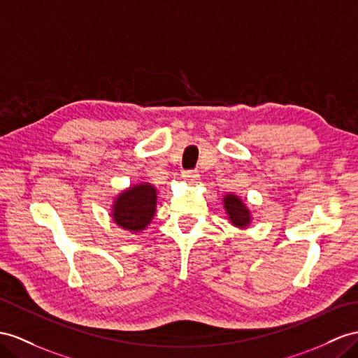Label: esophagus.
Returning <instances> with one entry per match:
<instances>
[{"label": "esophagus", "mask_w": 358, "mask_h": 358, "mask_svg": "<svg viewBox=\"0 0 358 358\" xmlns=\"http://www.w3.org/2000/svg\"><path fill=\"white\" fill-rule=\"evenodd\" d=\"M181 178L189 182V185H196L199 180V173L198 171H185L181 173Z\"/></svg>", "instance_id": "1"}]
</instances>
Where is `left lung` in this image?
<instances>
[{
	"instance_id": "left-lung-1",
	"label": "left lung",
	"mask_w": 358,
	"mask_h": 358,
	"mask_svg": "<svg viewBox=\"0 0 358 358\" xmlns=\"http://www.w3.org/2000/svg\"><path fill=\"white\" fill-rule=\"evenodd\" d=\"M224 208L228 215V219H230V222L234 227L246 228L251 224V212L237 195L227 194L224 196Z\"/></svg>"
}]
</instances>
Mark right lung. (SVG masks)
<instances>
[{"instance_id":"obj_1","label":"right lung","mask_w":358,"mask_h":358,"mask_svg":"<svg viewBox=\"0 0 358 358\" xmlns=\"http://www.w3.org/2000/svg\"><path fill=\"white\" fill-rule=\"evenodd\" d=\"M157 207V189L150 182H141L121 192L113 201L112 217L124 230L139 233L152 221Z\"/></svg>"}]
</instances>
